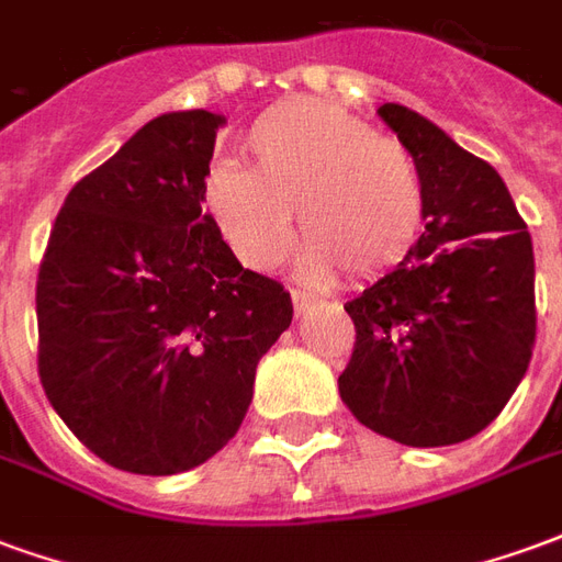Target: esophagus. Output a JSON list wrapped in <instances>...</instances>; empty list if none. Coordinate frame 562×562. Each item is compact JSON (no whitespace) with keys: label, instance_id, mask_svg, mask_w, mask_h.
<instances>
[{"label":"esophagus","instance_id":"34e87169","mask_svg":"<svg viewBox=\"0 0 562 562\" xmlns=\"http://www.w3.org/2000/svg\"><path fill=\"white\" fill-rule=\"evenodd\" d=\"M292 304H294V313L301 316V313H306L310 306L316 304V297H313V294H306V292H292Z\"/></svg>","mask_w":562,"mask_h":562}]
</instances>
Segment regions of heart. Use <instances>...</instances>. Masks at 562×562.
<instances>
[{
	"label": "heart",
	"instance_id": "1",
	"mask_svg": "<svg viewBox=\"0 0 562 562\" xmlns=\"http://www.w3.org/2000/svg\"><path fill=\"white\" fill-rule=\"evenodd\" d=\"M249 168L216 161L204 173V210L246 268L270 270L306 237L301 268L328 282L337 268L379 277L413 249L424 186L413 153L373 135L364 120L318 99L268 108L246 128Z\"/></svg>",
	"mask_w": 562,
	"mask_h": 562
}]
</instances>
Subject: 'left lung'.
Segmentation results:
<instances>
[{"label":"left lung","instance_id":"8db88e82","mask_svg":"<svg viewBox=\"0 0 562 562\" xmlns=\"http://www.w3.org/2000/svg\"><path fill=\"white\" fill-rule=\"evenodd\" d=\"M376 114L418 165L424 234L346 304L355 352L340 397L401 446H454L503 413L530 367L532 240L487 161L403 104Z\"/></svg>","mask_w":562,"mask_h":562}]
</instances>
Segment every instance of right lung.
<instances>
[{
	"label": "right lung",
	"mask_w": 562,
	"mask_h": 562,
	"mask_svg": "<svg viewBox=\"0 0 562 562\" xmlns=\"http://www.w3.org/2000/svg\"><path fill=\"white\" fill-rule=\"evenodd\" d=\"M225 116L149 120L56 216L35 289L38 376L95 458L173 475L213 458L292 325L280 282L246 270L204 210Z\"/></svg>",
	"instance_id": "right-lung-1"
}]
</instances>
